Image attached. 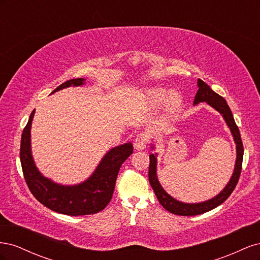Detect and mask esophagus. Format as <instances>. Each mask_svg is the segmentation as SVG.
<instances>
[{
    "label": "esophagus",
    "mask_w": 260,
    "mask_h": 260,
    "mask_svg": "<svg viewBox=\"0 0 260 260\" xmlns=\"http://www.w3.org/2000/svg\"><path fill=\"white\" fill-rule=\"evenodd\" d=\"M147 144V136L145 133H140L135 140V148L136 151H143Z\"/></svg>",
    "instance_id": "34e87169"
}]
</instances>
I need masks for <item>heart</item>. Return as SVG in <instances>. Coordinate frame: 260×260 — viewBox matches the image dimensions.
<instances>
[{
    "instance_id": "1",
    "label": "heart",
    "mask_w": 260,
    "mask_h": 260,
    "mask_svg": "<svg viewBox=\"0 0 260 260\" xmlns=\"http://www.w3.org/2000/svg\"><path fill=\"white\" fill-rule=\"evenodd\" d=\"M145 100L152 107H158L162 104L164 112L172 115L177 113L182 105V95L181 93L171 90L167 91L162 88H152L145 92Z\"/></svg>"
}]
</instances>
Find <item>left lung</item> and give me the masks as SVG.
<instances>
[{
  "label": "left lung",
  "mask_w": 260,
  "mask_h": 260,
  "mask_svg": "<svg viewBox=\"0 0 260 260\" xmlns=\"http://www.w3.org/2000/svg\"><path fill=\"white\" fill-rule=\"evenodd\" d=\"M198 86L199 90L196 93L193 105H198L200 103L205 102L209 106H211L214 109L222 115L223 119L229 127L231 135L233 137L235 147H237V159H235V165L233 169V174L229 180V182L222 188V191H220L214 198L207 200L205 202L200 203H183L181 201H178L172 198L170 194H168L164 190V187L159 183L158 178H157V153L149 155V168H148V180L151 186L155 192V195L157 196V200L161 204V206L168 210L171 214L179 215V216H196L207 212L211 209L216 208L217 206L221 205V204L229 198L231 193L233 192L234 187L237 186L238 181L240 178V174L242 170V161H243V154L244 148L243 143L241 140L240 130L238 128L237 123L234 121V118L232 115V112L230 107L228 106L226 102L223 98H221L216 92L210 89V86L204 82L203 80H198ZM151 148L154 149V144H151Z\"/></svg>",
  "instance_id": "obj_1"
}]
</instances>
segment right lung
<instances>
[{"label": "right lung", "mask_w": 260, "mask_h": 260, "mask_svg": "<svg viewBox=\"0 0 260 260\" xmlns=\"http://www.w3.org/2000/svg\"><path fill=\"white\" fill-rule=\"evenodd\" d=\"M83 78H77L57 86L51 94L69 86H81ZM36 111L31 113L28 123L21 135L20 161L23 177L30 192L44 206L53 211L68 216L96 214L111 202L116 179L122 162L133 152L131 142L115 146L103 156L93 174L83 182L64 185L44 177L38 167L31 152V124Z\"/></svg>", "instance_id": "obj_1"}]
</instances>
